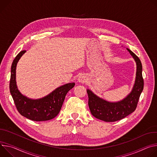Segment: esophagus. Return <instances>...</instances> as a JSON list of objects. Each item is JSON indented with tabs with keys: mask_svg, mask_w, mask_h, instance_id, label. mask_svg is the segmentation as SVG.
Here are the masks:
<instances>
[{
	"mask_svg": "<svg viewBox=\"0 0 157 157\" xmlns=\"http://www.w3.org/2000/svg\"><path fill=\"white\" fill-rule=\"evenodd\" d=\"M78 81L80 83H85V82L86 81L85 76H84V75L79 76V77L78 78Z\"/></svg>",
	"mask_w": 157,
	"mask_h": 157,
	"instance_id": "34e87169",
	"label": "esophagus"
}]
</instances>
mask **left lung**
Returning <instances> with one entry per match:
<instances>
[{
  "label": "left lung",
  "mask_w": 157,
  "mask_h": 157,
  "mask_svg": "<svg viewBox=\"0 0 157 157\" xmlns=\"http://www.w3.org/2000/svg\"><path fill=\"white\" fill-rule=\"evenodd\" d=\"M127 49L136 63V79L131 93L121 101L112 103L99 98L89 89L86 90L89 96L88 104L92 115L107 122H113L121 120L133 112L144 89V82L141 61L129 48Z\"/></svg>",
  "instance_id": "1"
}]
</instances>
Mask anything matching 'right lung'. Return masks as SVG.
Wrapping results in <instances>:
<instances>
[{
  "instance_id": "1",
  "label": "right lung",
  "mask_w": 157,
  "mask_h": 157,
  "mask_svg": "<svg viewBox=\"0 0 157 157\" xmlns=\"http://www.w3.org/2000/svg\"><path fill=\"white\" fill-rule=\"evenodd\" d=\"M25 50L20 52L13 60L11 67L10 92L19 113L33 121H40L55 118L60 111L67 92L72 89L75 83L63 85L48 95L38 100H32L22 95L17 87L15 70L17 63Z\"/></svg>"
}]
</instances>
